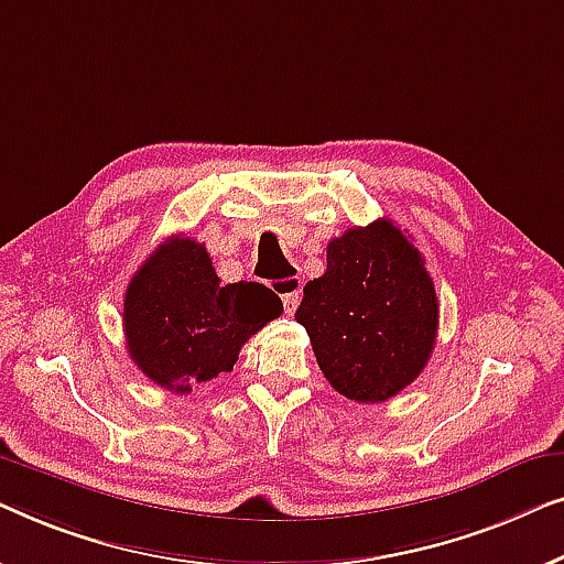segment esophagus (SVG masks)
<instances>
[{
  "mask_svg": "<svg viewBox=\"0 0 564 564\" xmlns=\"http://www.w3.org/2000/svg\"><path fill=\"white\" fill-rule=\"evenodd\" d=\"M299 299H301V291H291V293H283L281 296V301H283V312L285 314H293L296 312V306H299Z\"/></svg>",
  "mask_w": 564,
  "mask_h": 564,
  "instance_id": "esophagus-1",
  "label": "esophagus"
}]
</instances>
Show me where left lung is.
Instances as JSON below:
<instances>
[{
	"instance_id": "8db88e82",
	"label": "left lung",
	"mask_w": 564,
	"mask_h": 564,
	"mask_svg": "<svg viewBox=\"0 0 564 564\" xmlns=\"http://www.w3.org/2000/svg\"><path fill=\"white\" fill-rule=\"evenodd\" d=\"M316 362L345 399L380 403L414 383L437 339V291L424 258L391 219L327 245V271L296 308Z\"/></svg>"
}]
</instances>
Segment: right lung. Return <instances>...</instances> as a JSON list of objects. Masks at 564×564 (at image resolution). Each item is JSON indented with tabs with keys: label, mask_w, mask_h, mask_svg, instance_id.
<instances>
[{
	"label": "right lung",
	"mask_w": 564,
	"mask_h": 564,
	"mask_svg": "<svg viewBox=\"0 0 564 564\" xmlns=\"http://www.w3.org/2000/svg\"><path fill=\"white\" fill-rule=\"evenodd\" d=\"M281 312L271 289L252 281L221 285L204 245L173 235L124 291L127 352L153 383L188 393L232 370L242 345Z\"/></svg>",
	"instance_id": "add662e5"
}]
</instances>
